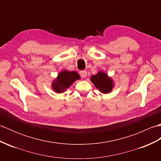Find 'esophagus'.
<instances>
[{
    "mask_svg": "<svg viewBox=\"0 0 161 161\" xmlns=\"http://www.w3.org/2000/svg\"><path fill=\"white\" fill-rule=\"evenodd\" d=\"M80 75H81V77H83V78L86 77V76H87L86 70H81L80 71Z\"/></svg>",
    "mask_w": 161,
    "mask_h": 161,
    "instance_id": "esophagus-1",
    "label": "esophagus"
}]
</instances>
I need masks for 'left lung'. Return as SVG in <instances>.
I'll use <instances>...</instances> for the list:
<instances>
[{
  "label": "left lung",
  "mask_w": 161,
  "mask_h": 161,
  "mask_svg": "<svg viewBox=\"0 0 161 161\" xmlns=\"http://www.w3.org/2000/svg\"><path fill=\"white\" fill-rule=\"evenodd\" d=\"M90 80L94 86L104 94L111 93L115 86L114 80L102 70L98 71L97 73L91 75Z\"/></svg>",
  "instance_id": "obj_1"
}]
</instances>
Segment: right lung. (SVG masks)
I'll return each instance as SVG.
<instances>
[{
	"label": "right lung",
	"mask_w": 161,
	"mask_h": 161,
	"mask_svg": "<svg viewBox=\"0 0 161 161\" xmlns=\"http://www.w3.org/2000/svg\"><path fill=\"white\" fill-rule=\"evenodd\" d=\"M80 79V75L77 72L64 70L60 72L57 77L54 79L51 84V88L57 93H64L70 88L75 81Z\"/></svg>",
	"instance_id": "right-lung-1"
}]
</instances>
